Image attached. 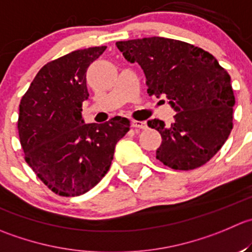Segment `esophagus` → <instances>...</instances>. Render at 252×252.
<instances>
[{
  "instance_id": "1",
  "label": "esophagus",
  "mask_w": 252,
  "mask_h": 252,
  "mask_svg": "<svg viewBox=\"0 0 252 252\" xmlns=\"http://www.w3.org/2000/svg\"><path fill=\"white\" fill-rule=\"evenodd\" d=\"M131 126H133L134 128H139V129L148 128V124H146V122H143V121H133L131 122Z\"/></svg>"
}]
</instances>
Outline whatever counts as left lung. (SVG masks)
Segmentation results:
<instances>
[{
  "instance_id": "1",
  "label": "left lung",
  "mask_w": 252,
  "mask_h": 252,
  "mask_svg": "<svg viewBox=\"0 0 252 252\" xmlns=\"http://www.w3.org/2000/svg\"><path fill=\"white\" fill-rule=\"evenodd\" d=\"M126 61L143 69L150 96L167 97L176 112L166 126L153 119L161 134L156 158L173 170H193L211 160L233 129L235 104L230 76L203 49L175 39L151 36L117 41Z\"/></svg>"
}]
</instances>
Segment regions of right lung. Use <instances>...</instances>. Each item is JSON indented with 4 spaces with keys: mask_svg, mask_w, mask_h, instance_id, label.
I'll use <instances>...</instances> for the list:
<instances>
[{
    "mask_svg": "<svg viewBox=\"0 0 252 252\" xmlns=\"http://www.w3.org/2000/svg\"><path fill=\"white\" fill-rule=\"evenodd\" d=\"M106 48L81 49L48 63L21 99L18 133L26 161L59 196H81L94 188L130 126L119 116L103 124L82 118V102L90 96L87 69Z\"/></svg>",
    "mask_w": 252,
    "mask_h": 252,
    "instance_id": "obj_1",
    "label": "right lung"
}]
</instances>
